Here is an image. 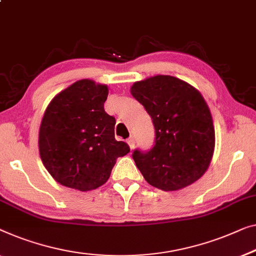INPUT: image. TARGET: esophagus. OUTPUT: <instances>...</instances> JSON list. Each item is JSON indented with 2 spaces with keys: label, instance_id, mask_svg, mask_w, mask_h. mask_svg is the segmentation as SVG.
Segmentation results:
<instances>
[{
  "label": "esophagus",
  "instance_id": "34e87169",
  "mask_svg": "<svg viewBox=\"0 0 256 256\" xmlns=\"http://www.w3.org/2000/svg\"><path fill=\"white\" fill-rule=\"evenodd\" d=\"M127 143L129 144V148H130V149H134V146H135V138L134 137H129V138L127 140Z\"/></svg>",
  "mask_w": 256,
  "mask_h": 256
}]
</instances>
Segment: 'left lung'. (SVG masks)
<instances>
[{
  "label": "left lung",
  "instance_id": "obj_1",
  "mask_svg": "<svg viewBox=\"0 0 256 256\" xmlns=\"http://www.w3.org/2000/svg\"><path fill=\"white\" fill-rule=\"evenodd\" d=\"M130 92L154 126V146L132 152L144 179L166 192L195 182L209 168L214 148L212 118L201 94L165 75L136 82Z\"/></svg>",
  "mask_w": 256,
  "mask_h": 256
}]
</instances>
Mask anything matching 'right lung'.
I'll return each instance as SVG.
<instances>
[{
	"mask_svg": "<svg viewBox=\"0 0 256 256\" xmlns=\"http://www.w3.org/2000/svg\"><path fill=\"white\" fill-rule=\"evenodd\" d=\"M108 88L82 80L55 96L39 132L42 164L58 184L80 192L108 180L116 159L130 149L114 137L116 118L104 108Z\"/></svg>",
	"mask_w": 256,
	"mask_h": 256,
	"instance_id": "obj_1",
	"label": "right lung"
}]
</instances>
